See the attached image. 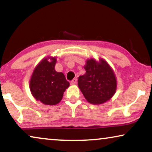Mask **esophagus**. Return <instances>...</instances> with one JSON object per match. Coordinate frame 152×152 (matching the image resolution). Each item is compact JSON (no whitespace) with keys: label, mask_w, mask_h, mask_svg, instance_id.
<instances>
[{"label":"esophagus","mask_w":152,"mask_h":152,"mask_svg":"<svg viewBox=\"0 0 152 152\" xmlns=\"http://www.w3.org/2000/svg\"><path fill=\"white\" fill-rule=\"evenodd\" d=\"M77 80L76 78L74 79V80H72V81L71 82V84H72V85L76 84H77Z\"/></svg>","instance_id":"obj_1"}]
</instances>
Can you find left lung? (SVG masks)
Returning a JSON list of instances; mask_svg holds the SVG:
<instances>
[{
    "mask_svg": "<svg viewBox=\"0 0 152 152\" xmlns=\"http://www.w3.org/2000/svg\"><path fill=\"white\" fill-rule=\"evenodd\" d=\"M86 73L78 78V86L87 101L101 104L115 93L117 80L113 70L104 59H87L84 66Z\"/></svg>",
    "mask_w": 152,
    "mask_h": 152,
    "instance_id": "8db88e82",
    "label": "left lung"
}]
</instances>
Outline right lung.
<instances>
[{
    "instance_id": "1",
    "label": "right lung",
    "mask_w": 152,
    "mask_h": 152,
    "mask_svg": "<svg viewBox=\"0 0 152 152\" xmlns=\"http://www.w3.org/2000/svg\"><path fill=\"white\" fill-rule=\"evenodd\" d=\"M56 62L55 57L43 58L34 68L30 80L32 96L45 105L59 103L64 91L70 86L63 72L55 70Z\"/></svg>"
}]
</instances>
